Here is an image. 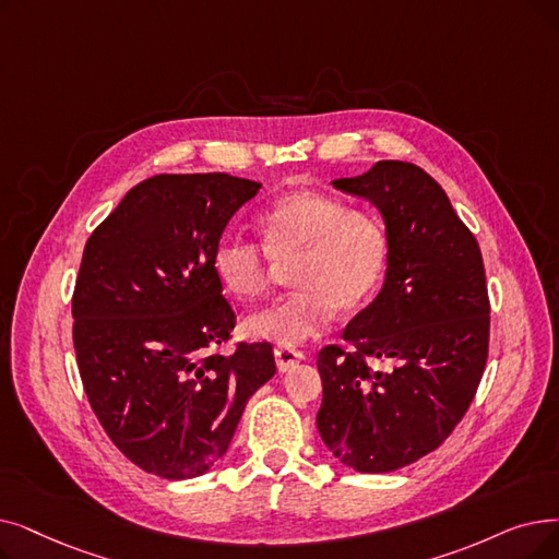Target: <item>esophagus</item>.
<instances>
[{"instance_id":"obj_1","label":"esophagus","mask_w":559,"mask_h":559,"mask_svg":"<svg viewBox=\"0 0 559 559\" xmlns=\"http://www.w3.org/2000/svg\"><path fill=\"white\" fill-rule=\"evenodd\" d=\"M274 358H276L278 372H287L289 368L297 366V362L304 358V354L297 352V349H289V347H276Z\"/></svg>"}]
</instances>
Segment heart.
Listing matches in <instances>:
<instances>
[{
  "mask_svg": "<svg viewBox=\"0 0 559 559\" xmlns=\"http://www.w3.org/2000/svg\"><path fill=\"white\" fill-rule=\"evenodd\" d=\"M264 249L241 237H224L214 249L216 278L239 301L260 299L272 283L274 262L289 264L295 293L258 310L245 322L251 337L295 347L320 335L335 310L352 312L379 289L391 237L368 210L318 191H293L260 214Z\"/></svg>",
  "mask_w": 559,
  "mask_h": 559,
  "instance_id": "1",
  "label": "heart"
}]
</instances>
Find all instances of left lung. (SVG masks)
<instances>
[{
  "mask_svg": "<svg viewBox=\"0 0 559 559\" xmlns=\"http://www.w3.org/2000/svg\"><path fill=\"white\" fill-rule=\"evenodd\" d=\"M335 189L370 201L391 237L383 287L318 354V429L358 473H391L439 448L475 397L489 356V295L475 235L420 166L383 159ZM391 371H370L368 359Z\"/></svg>",
  "mask_w": 559,
  "mask_h": 559,
  "instance_id": "obj_1",
  "label": "left lung"
}]
</instances>
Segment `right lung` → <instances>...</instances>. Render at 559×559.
<instances>
[{
  "label": "right lung",
  "mask_w": 559,
  "mask_h": 559,
  "mask_svg": "<svg viewBox=\"0 0 559 559\" xmlns=\"http://www.w3.org/2000/svg\"><path fill=\"white\" fill-rule=\"evenodd\" d=\"M262 185L228 174L132 187L84 247L72 343L93 414L132 464L166 479L207 473L249 397L276 374L270 343L214 347L235 312L212 255Z\"/></svg>",
  "instance_id": "1"
}]
</instances>
